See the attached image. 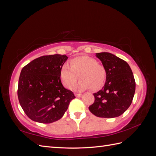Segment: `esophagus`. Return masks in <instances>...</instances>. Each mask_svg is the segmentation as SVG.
Wrapping results in <instances>:
<instances>
[{
    "mask_svg": "<svg viewBox=\"0 0 156 156\" xmlns=\"http://www.w3.org/2000/svg\"><path fill=\"white\" fill-rule=\"evenodd\" d=\"M75 96L77 98H80L82 96V94H75Z\"/></svg>",
    "mask_w": 156,
    "mask_h": 156,
    "instance_id": "1",
    "label": "esophagus"
}]
</instances>
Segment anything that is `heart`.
Instances as JSON below:
<instances>
[{
    "label": "heart",
    "instance_id": "heart-1",
    "mask_svg": "<svg viewBox=\"0 0 156 156\" xmlns=\"http://www.w3.org/2000/svg\"><path fill=\"white\" fill-rule=\"evenodd\" d=\"M69 66L64 65L60 70L61 80L67 88H72L78 79L81 81L75 88L80 91L88 88L96 91L104 84L106 69L95 58L88 56H77L69 61Z\"/></svg>",
    "mask_w": 156,
    "mask_h": 156
}]
</instances>
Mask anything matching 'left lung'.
<instances>
[{
  "instance_id": "left-lung-1",
  "label": "left lung",
  "mask_w": 156,
  "mask_h": 156,
  "mask_svg": "<svg viewBox=\"0 0 156 156\" xmlns=\"http://www.w3.org/2000/svg\"><path fill=\"white\" fill-rule=\"evenodd\" d=\"M106 69V81L101 90L94 94L95 100L88 107L101 118L119 116L129 108L135 91L133 72L126 61L109 53H96Z\"/></svg>"
}]
</instances>
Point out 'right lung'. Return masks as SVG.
<instances>
[{"label":"right lung","instance_id":"obj_1","mask_svg":"<svg viewBox=\"0 0 156 156\" xmlns=\"http://www.w3.org/2000/svg\"><path fill=\"white\" fill-rule=\"evenodd\" d=\"M66 55L42 56L23 67L19 79V101L27 116L33 121L50 124L67 111L73 93L65 88L60 70Z\"/></svg>","mask_w":156,"mask_h":156}]
</instances>
